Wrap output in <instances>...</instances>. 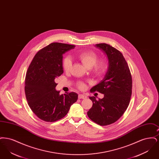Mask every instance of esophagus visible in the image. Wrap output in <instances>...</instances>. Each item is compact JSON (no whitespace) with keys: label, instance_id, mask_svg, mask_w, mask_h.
I'll return each mask as SVG.
<instances>
[{"label":"esophagus","instance_id":"obj_1","mask_svg":"<svg viewBox=\"0 0 159 159\" xmlns=\"http://www.w3.org/2000/svg\"><path fill=\"white\" fill-rule=\"evenodd\" d=\"M79 99H85L87 98V97L86 95H84L83 94H79L78 96Z\"/></svg>","mask_w":159,"mask_h":159}]
</instances>
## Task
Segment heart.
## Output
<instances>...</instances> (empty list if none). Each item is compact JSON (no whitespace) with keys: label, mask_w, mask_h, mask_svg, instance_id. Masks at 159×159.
Masks as SVG:
<instances>
[{"label":"heart","mask_w":159,"mask_h":159,"mask_svg":"<svg viewBox=\"0 0 159 159\" xmlns=\"http://www.w3.org/2000/svg\"><path fill=\"white\" fill-rule=\"evenodd\" d=\"M77 58L87 68H92V73L97 77H101L106 74L108 64L104 60H98V54L92 51H84L77 53ZM72 62L70 58H64L62 60V68L65 72H69L71 68ZM79 89H83L84 83L79 81L77 83Z\"/></svg>","instance_id":"1"}]
</instances>
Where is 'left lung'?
<instances>
[{"mask_svg":"<svg viewBox=\"0 0 159 159\" xmlns=\"http://www.w3.org/2000/svg\"><path fill=\"white\" fill-rule=\"evenodd\" d=\"M96 46L107 54L109 67L104 79L91 89V92L104 94V98L97 100L95 97H89L93 105L87 114L97 124L107 126L119 120L126 110L132 95V79L128 64L119 50L106 43Z\"/></svg>","mask_w":159,"mask_h":159,"instance_id":"8db88e82","label":"left lung"}]
</instances>
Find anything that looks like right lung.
Returning a JSON list of instances; mask_svg holds the SVG:
<instances>
[{"instance_id": "right-lung-1", "label": "right lung", "mask_w": 159, "mask_h": 159, "mask_svg": "<svg viewBox=\"0 0 159 159\" xmlns=\"http://www.w3.org/2000/svg\"><path fill=\"white\" fill-rule=\"evenodd\" d=\"M75 46L52 43L38 51L28 68L24 87L26 99L32 111L43 121L60 120L77 100L78 95L73 92L60 95L55 82L63 73L62 54Z\"/></svg>"}]
</instances>
